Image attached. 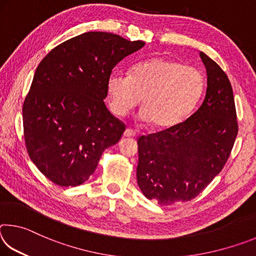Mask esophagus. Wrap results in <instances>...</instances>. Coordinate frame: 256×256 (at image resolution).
Instances as JSON below:
<instances>
[{
  "label": "esophagus",
  "instance_id": "obj_1",
  "mask_svg": "<svg viewBox=\"0 0 256 256\" xmlns=\"http://www.w3.org/2000/svg\"><path fill=\"white\" fill-rule=\"evenodd\" d=\"M136 136V132H134L132 128H126V130H125V132H124V136H126V138H132V136Z\"/></svg>",
  "mask_w": 256,
  "mask_h": 256
}]
</instances>
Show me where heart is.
Instances as JSON below:
<instances>
[{
  "instance_id": "heart-1",
  "label": "heart",
  "mask_w": 256,
  "mask_h": 256,
  "mask_svg": "<svg viewBox=\"0 0 256 256\" xmlns=\"http://www.w3.org/2000/svg\"><path fill=\"white\" fill-rule=\"evenodd\" d=\"M204 90L200 70L174 60L154 58L136 64L125 76L112 73L107 80L110 110L124 116L140 102V118L154 128H170L196 108Z\"/></svg>"
}]
</instances>
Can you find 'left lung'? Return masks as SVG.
I'll list each match as a JSON object with an SVG mask.
<instances>
[{
    "mask_svg": "<svg viewBox=\"0 0 256 256\" xmlns=\"http://www.w3.org/2000/svg\"><path fill=\"white\" fill-rule=\"evenodd\" d=\"M200 58L208 76L202 105L176 126L138 140V185L160 206L196 198L222 170L237 136L230 81L203 52Z\"/></svg>",
    "mask_w": 256,
    "mask_h": 256,
    "instance_id": "8db88e82",
    "label": "left lung"
}]
</instances>
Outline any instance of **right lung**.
Instances as JSON below:
<instances>
[{
  "label": "right lung",
  "mask_w": 256,
  "mask_h": 256,
  "mask_svg": "<svg viewBox=\"0 0 256 256\" xmlns=\"http://www.w3.org/2000/svg\"><path fill=\"white\" fill-rule=\"evenodd\" d=\"M118 34H81L52 50L34 72L22 106L24 144L42 175L68 188L89 180L125 124L104 102L116 64L144 46Z\"/></svg>",
  "instance_id": "add662e5"
}]
</instances>
